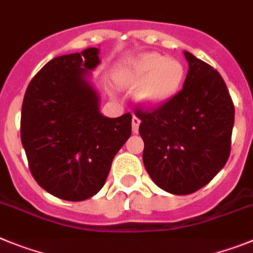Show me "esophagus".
Segmentation results:
<instances>
[{
	"label": "esophagus",
	"instance_id": "obj_1",
	"mask_svg": "<svg viewBox=\"0 0 253 253\" xmlns=\"http://www.w3.org/2000/svg\"><path fill=\"white\" fill-rule=\"evenodd\" d=\"M139 126H140V120L136 116L132 117V132L137 133L139 132Z\"/></svg>",
	"mask_w": 253,
	"mask_h": 253
}]
</instances>
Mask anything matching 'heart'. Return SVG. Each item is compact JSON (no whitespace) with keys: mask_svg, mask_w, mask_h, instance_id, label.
Returning <instances> with one entry per match:
<instances>
[{"mask_svg":"<svg viewBox=\"0 0 253 253\" xmlns=\"http://www.w3.org/2000/svg\"><path fill=\"white\" fill-rule=\"evenodd\" d=\"M186 69L179 61L157 52L142 53L118 72L121 85L137 87L136 99L145 107L166 104L179 93Z\"/></svg>","mask_w":253,"mask_h":253,"instance_id":"heart-1","label":"heart"}]
</instances>
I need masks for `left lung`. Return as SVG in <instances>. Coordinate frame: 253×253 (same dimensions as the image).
I'll use <instances>...</instances> for the list:
<instances>
[{"label": "left lung", "mask_w": 253, "mask_h": 253, "mask_svg": "<svg viewBox=\"0 0 253 253\" xmlns=\"http://www.w3.org/2000/svg\"><path fill=\"white\" fill-rule=\"evenodd\" d=\"M183 89L151 111H137L142 160L154 183L173 195L200 190L225 166L230 153L234 105L216 70L183 52Z\"/></svg>", "instance_id": "left-lung-1"}]
</instances>
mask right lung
I'll list each match as a JSON object with an SVG mask.
<instances>
[{"mask_svg":"<svg viewBox=\"0 0 253 253\" xmlns=\"http://www.w3.org/2000/svg\"><path fill=\"white\" fill-rule=\"evenodd\" d=\"M99 49L53 58L35 75L21 108V144L33 177L58 199L83 201L102 190L112 162L131 136L129 113L102 114L90 83Z\"/></svg>","mask_w":253,"mask_h":253,"instance_id":"1","label":"right lung"}]
</instances>
